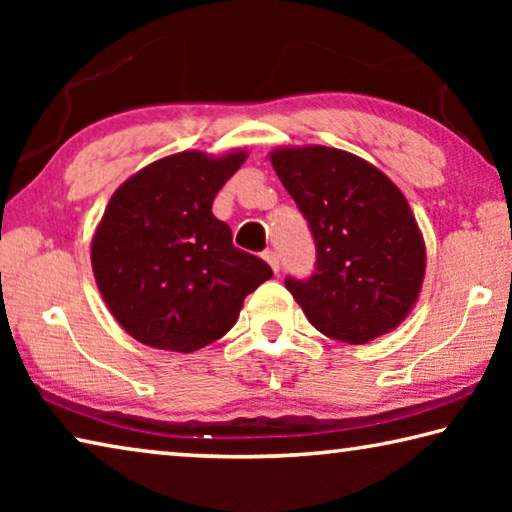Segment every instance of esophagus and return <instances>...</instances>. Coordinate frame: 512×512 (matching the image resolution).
<instances>
[{
	"instance_id": "esophagus-1",
	"label": "esophagus",
	"mask_w": 512,
	"mask_h": 512,
	"mask_svg": "<svg viewBox=\"0 0 512 512\" xmlns=\"http://www.w3.org/2000/svg\"><path fill=\"white\" fill-rule=\"evenodd\" d=\"M264 259H266V264L273 268L275 275L280 273V257H277L275 253H271V250H268V253H264Z\"/></svg>"
}]
</instances>
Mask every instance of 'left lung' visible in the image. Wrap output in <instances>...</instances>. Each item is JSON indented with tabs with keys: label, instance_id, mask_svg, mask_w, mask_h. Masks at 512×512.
I'll return each instance as SVG.
<instances>
[{
	"label": "left lung",
	"instance_id": "obj_1",
	"mask_svg": "<svg viewBox=\"0 0 512 512\" xmlns=\"http://www.w3.org/2000/svg\"><path fill=\"white\" fill-rule=\"evenodd\" d=\"M268 158L316 241V273L287 280L309 323L352 345L400 327L427 273L422 230L400 187L332 146H277Z\"/></svg>",
	"mask_w": 512,
	"mask_h": 512
}]
</instances>
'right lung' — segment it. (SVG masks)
<instances>
[{"label":"right lung","instance_id":"obj_1","mask_svg":"<svg viewBox=\"0 0 512 512\" xmlns=\"http://www.w3.org/2000/svg\"><path fill=\"white\" fill-rule=\"evenodd\" d=\"M248 151H180L121 183L92 235V273L117 323L144 345L196 352L237 323L271 266L232 246L214 196Z\"/></svg>","mask_w":512,"mask_h":512}]
</instances>
